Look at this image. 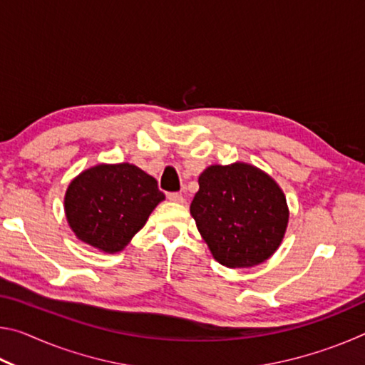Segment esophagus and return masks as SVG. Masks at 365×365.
<instances>
[{"label":"esophagus","mask_w":365,"mask_h":365,"mask_svg":"<svg viewBox=\"0 0 365 365\" xmlns=\"http://www.w3.org/2000/svg\"><path fill=\"white\" fill-rule=\"evenodd\" d=\"M168 197H169V201L178 202V205H183V202H185V197L180 193H169Z\"/></svg>","instance_id":"1"}]
</instances>
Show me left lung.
Returning <instances> with one entry per match:
<instances>
[{
  "label": "left lung",
  "instance_id": "8db88e82",
  "mask_svg": "<svg viewBox=\"0 0 365 365\" xmlns=\"http://www.w3.org/2000/svg\"><path fill=\"white\" fill-rule=\"evenodd\" d=\"M190 206L214 259L228 269L252 267L279 250L289 211L283 190L256 165H209Z\"/></svg>",
  "mask_w": 365,
  "mask_h": 365
}]
</instances>
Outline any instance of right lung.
<instances>
[{
  "instance_id": "add662e5",
  "label": "right lung",
  "mask_w": 365,
  "mask_h": 365,
  "mask_svg": "<svg viewBox=\"0 0 365 365\" xmlns=\"http://www.w3.org/2000/svg\"><path fill=\"white\" fill-rule=\"evenodd\" d=\"M165 196L135 164H96L66 190L64 211L77 240L108 255L122 251Z\"/></svg>"
}]
</instances>
